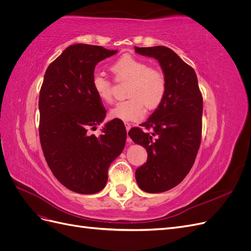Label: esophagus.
<instances>
[{
	"label": "esophagus",
	"instance_id": "1",
	"mask_svg": "<svg viewBox=\"0 0 251 251\" xmlns=\"http://www.w3.org/2000/svg\"><path fill=\"white\" fill-rule=\"evenodd\" d=\"M131 126H132V125L131 124H128V123H126V132L128 133V131H130V128H131ZM127 141L128 142H131V138L128 137L127 136Z\"/></svg>",
	"mask_w": 251,
	"mask_h": 251
}]
</instances>
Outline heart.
Here are the masks:
<instances>
[{
  "instance_id": "heart-1",
  "label": "heart",
  "mask_w": 251,
  "mask_h": 251,
  "mask_svg": "<svg viewBox=\"0 0 251 251\" xmlns=\"http://www.w3.org/2000/svg\"><path fill=\"white\" fill-rule=\"evenodd\" d=\"M111 71L119 80H127L128 100L117 103L110 110V117L124 121H136L144 116V105L156 109L166 93V77L157 68L149 67L146 60L133 55H124L114 62ZM93 92L103 102L113 100V86L101 73H94L91 78Z\"/></svg>"
}]
</instances>
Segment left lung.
<instances>
[{
    "mask_svg": "<svg viewBox=\"0 0 251 251\" xmlns=\"http://www.w3.org/2000/svg\"><path fill=\"white\" fill-rule=\"evenodd\" d=\"M156 58L166 77L163 100L140 126L128 132L147 149L148 160L136 170L138 186L147 193H163L177 186L194 165L201 143L203 98L193 68L164 46L135 47Z\"/></svg>",
    "mask_w": 251,
    "mask_h": 251,
    "instance_id": "left-lung-1",
    "label": "left lung"
}]
</instances>
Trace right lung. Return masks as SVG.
I'll return each instance as SVG.
<instances>
[{
    "instance_id": "obj_1",
    "label": "right lung",
    "mask_w": 251,
    "mask_h": 251,
    "mask_svg": "<svg viewBox=\"0 0 251 251\" xmlns=\"http://www.w3.org/2000/svg\"><path fill=\"white\" fill-rule=\"evenodd\" d=\"M117 50L75 44L49 65L40 91V140L55 178L78 194L105 186L110 164L123 151L126 131L118 119L105 124L100 136L91 135L107 111L93 92L95 66Z\"/></svg>"
}]
</instances>
